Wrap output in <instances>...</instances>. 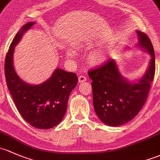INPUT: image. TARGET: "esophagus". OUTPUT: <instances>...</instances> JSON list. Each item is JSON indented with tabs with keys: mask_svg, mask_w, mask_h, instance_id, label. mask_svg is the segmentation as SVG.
Returning a JSON list of instances; mask_svg holds the SVG:
<instances>
[{
	"mask_svg": "<svg viewBox=\"0 0 160 160\" xmlns=\"http://www.w3.org/2000/svg\"><path fill=\"white\" fill-rule=\"evenodd\" d=\"M87 80V78L85 76H84V75H80L79 77H78V82H85V81Z\"/></svg>",
	"mask_w": 160,
	"mask_h": 160,
	"instance_id": "esophagus-1",
	"label": "esophagus"
}]
</instances>
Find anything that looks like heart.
Here are the masks:
<instances>
[{
    "instance_id": "1",
    "label": "heart",
    "mask_w": 160,
    "mask_h": 160,
    "mask_svg": "<svg viewBox=\"0 0 160 160\" xmlns=\"http://www.w3.org/2000/svg\"><path fill=\"white\" fill-rule=\"evenodd\" d=\"M80 46H83V44H81ZM66 55L69 59H72L76 55V52L73 48H68L66 50ZM107 55L108 52L104 49L95 51L88 55V62L93 65H101L106 61Z\"/></svg>"
}]
</instances>
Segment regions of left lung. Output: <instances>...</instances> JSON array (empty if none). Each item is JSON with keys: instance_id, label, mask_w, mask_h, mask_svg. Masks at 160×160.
Masks as SVG:
<instances>
[{"instance_id": "1", "label": "left lung", "mask_w": 160, "mask_h": 160, "mask_svg": "<svg viewBox=\"0 0 160 160\" xmlns=\"http://www.w3.org/2000/svg\"><path fill=\"white\" fill-rule=\"evenodd\" d=\"M139 44L151 56L146 73L132 83L122 77L114 59L88 72L92 80L94 109L99 119L110 126L131 121L142 108L153 81L156 70L152 42L145 33L136 31Z\"/></svg>"}]
</instances>
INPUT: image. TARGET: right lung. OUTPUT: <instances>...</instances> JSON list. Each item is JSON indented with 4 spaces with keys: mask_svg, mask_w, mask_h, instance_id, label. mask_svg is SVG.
I'll use <instances>...</instances> for the list:
<instances>
[{
    "mask_svg": "<svg viewBox=\"0 0 160 160\" xmlns=\"http://www.w3.org/2000/svg\"><path fill=\"white\" fill-rule=\"evenodd\" d=\"M34 24H24L13 39L5 58L4 73L8 90L20 115L31 126L48 129L59 124L63 118L69 95L77 85L78 77L73 72L56 68L50 78L40 85H30L19 78L13 64L14 48Z\"/></svg>",
    "mask_w": 160,
    "mask_h": 160,
    "instance_id": "right-lung-1",
    "label": "right lung"
}]
</instances>
